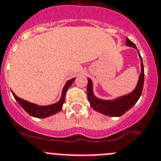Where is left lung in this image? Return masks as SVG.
I'll use <instances>...</instances> for the list:
<instances>
[{
    "label": "left lung",
    "instance_id": "obj_1",
    "mask_svg": "<svg viewBox=\"0 0 161 161\" xmlns=\"http://www.w3.org/2000/svg\"><path fill=\"white\" fill-rule=\"evenodd\" d=\"M125 45L135 47L137 49L135 44L128 38H126V40H125ZM139 55L141 60V73L136 87L130 94L118 97L115 100H101L94 96L93 89H92L93 88L92 82L90 79H87L88 83H87V87H86V94H87L88 101L90 102L91 106L93 109L99 112L100 114L110 116V117H120V116H122L125 113H126L128 110L130 109L131 108L136 104V102L138 101L140 96L142 95L143 82H144V67H143L142 57H141L139 52Z\"/></svg>",
    "mask_w": 161,
    "mask_h": 161
}]
</instances>
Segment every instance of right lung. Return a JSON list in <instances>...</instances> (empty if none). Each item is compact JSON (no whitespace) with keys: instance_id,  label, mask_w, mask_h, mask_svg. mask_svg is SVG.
I'll list each match as a JSON object with an SVG mask.
<instances>
[{"instance_id":"1","label":"right lung","mask_w":161,"mask_h":161,"mask_svg":"<svg viewBox=\"0 0 161 161\" xmlns=\"http://www.w3.org/2000/svg\"><path fill=\"white\" fill-rule=\"evenodd\" d=\"M75 79V78H74V79H70V80L67 81L65 86L63 87L62 94H61V97L59 101L57 102V103H55L53 104H50V105L40 106L36 104H32L31 102L26 101V100H22L21 98L18 97L14 92H12V93H13L14 97L17 100V102L20 104L21 107L29 115L32 116V117H37V118H45V117L53 115V114H57L58 112L61 111V108H62V105H63L64 102H65V93H66L67 90L69 89V86H71V84L74 82Z\"/></svg>"}]
</instances>
